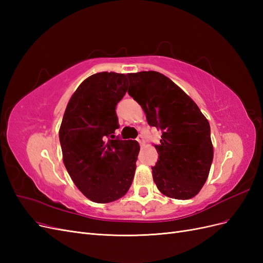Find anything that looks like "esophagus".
Instances as JSON below:
<instances>
[{"label":"esophagus","instance_id":"1","mask_svg":"<svg viewBox=\"0 0 263 263\" xmlns=\"http://www.w3.org/2000/svg\"><path fill=\"white\" fill-rule=\"evenodd\" d=\"M137 141L139 142L140 146H144V144H145V138H144V136H142V135H139V136L137 137Z\"/></svg>","mask_w":263,"mask_h":263}]
</instances>
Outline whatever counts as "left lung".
<instances>
[{
  "mask_svg": "<svg viewBox=\"0 0 263 263\" xmlns=\"http://www.w3.org/2000/svg\"><path fill=\"white\" fill-rule=\"evenodd\" d=\"M128 94L146 113L147 122L161 130L158 161L153 169L158 190L176 200L200 192L213 161L211 127L189 95L157 71L128 73Z\"/></svg>",
  "mask_w": 263,
  "mask_h": 263,
  "instance_id": "left-lung-1",
  "label": "left lung"
}]
</instances>
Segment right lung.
Listing matches in <instances>:
<instances>
[{
	"instance_id": "add662e5",
	"label": "right lung",
	"mask_w": 263,
	"mask_h": 263,
	"mask_svg": "<svg viewBox=\"0 0 263 263\" xmlns=\"http://www.w3.org/2000/svg\"><path fill=\"white\" fill-rule=\"evenodd\" d=\"M126 92L125 74L95 73L79 85L62 118L63 163L77 187L95 203L118 200L134 180L139 144L115 136V109Z\"/></svg>"
}]
</instances>
